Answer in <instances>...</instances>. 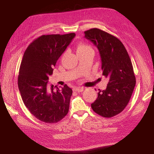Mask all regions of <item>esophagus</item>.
I'll return each instance as SVG.
<instances>
[{
	"mask_svg": "<svg viewBox=\"0 0 154 154\" xmlns=\"http://www.w3.org/2000/svg\"><path fill=\"white\" fill-rule=\"evenodd\" d=\"M73 90L75 92H83L84 90V88L83 87H75L73 88Z\"/></svg>",
	"mask_w": 154,
	"mask_h": 154,
	"instance_id": "obj_1",
	"label": "esophagus"
}]
</instances>
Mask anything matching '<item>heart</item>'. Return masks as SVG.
Returning <instances> with one entry per match:
<instances>
[{"mask_svg":"<svg viewBox=\"0 0 154 154\" xmlns=\"http://www.w3.org/2000/svg\"><path fill=\"white\" fill-rule=\"evenodd\" d=\"M90 49H92V48L90 45H86V44H79L77 45V52Z\"/></svg>","mask_w":154,"mask_h":154,"instance_id":"heart-1","label":"heart"}]
</instances>
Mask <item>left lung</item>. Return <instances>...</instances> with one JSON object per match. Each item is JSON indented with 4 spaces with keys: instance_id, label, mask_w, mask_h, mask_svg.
Wrapping results in <instances>:
<instances>
[{
    "instance_id": "1",
    "label": "left lung",
    "mask_w": 154,
    "mask_h": 154,
    "mask_svg": "<svg viewBox=\"0 0 154 154\" xmlns=\"http://www.w3.org/2000/svg\"><path fill=\"white\" fill-rule=\"evenodd\" d=\"M84 33L85 38L99 50L102 75L109 80L106 90H99L97 98L91 107L104 118L115 116L127 106L135 86L132 62L125 46L114 35L97 28Z\"/></svg>"
}]
</instances>
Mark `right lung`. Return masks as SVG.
<instances>
[{
  "instance_id": "right-lung-1",
  "label": "right lung",
  "mask_w": 154,
  "mask_h": 154,
  "mask_svg": "<svg viewBox=\"0 0 154 154\" xmlns=\"http://www.w3.org/2000/svg\"><path fill=\"white\" fill-rule=\"evenodd\" d=\"M75 35H43L30 43L23 56L18 75L21 97L31 114L44 123H57L69 112L72 90L64 85L54 90L56 86H49L48 81Z\"/></svg>"
}]
</instances>
